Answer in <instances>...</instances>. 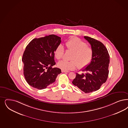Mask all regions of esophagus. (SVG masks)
I'll list each match as a JSON object with an SVG mask.
<instances>
[{
	"instance_id": "esophagus-1",
	"label": "esophagus",
	"mask_w": 128,
	"mask_h": 128,
	"mask_svg": "<svg viewBox=\"0 0 128 128\" xmlns=\"http://www.w3.org/2000/svg\"><path fill=\"white\" fill-rule=\"evenodd\" d=\"M62 72L63 73H68V72H70V71H68L63 70H62Z\"/></svg>"
}]
</instances>
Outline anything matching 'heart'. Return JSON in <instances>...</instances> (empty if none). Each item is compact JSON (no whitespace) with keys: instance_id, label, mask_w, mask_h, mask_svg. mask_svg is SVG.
I'll list each match as a JSON object with an SVG mask.
<instances>
[{"instance_id":"1","label":"heart","mask_w":128,"mask_h":128,"mask_svg":"<svg viewBox=\"0 0 128 128\" xmlns=\"http://www.w3.org/2000/svg\"><path fill=\"white\" fill-rule=\"evenodd\" d=\"M68 50L73 52L71 55V61L62 60L58 62V66L63 70H74L78 66L80 69L84 68L91 62L93 56V49L86 45L83 40L76 37H73L66 42ZM65 52L64 46L60 44L55 48L54 56L57 60L63 58Z\"/></svg>"}]
</instances>
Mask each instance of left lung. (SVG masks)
I'll return each mask as SVG.
<instances>
[{
  "label": "left lung",
  "instance_id": "obj_1",
  "mask_svg": "<svg viewBox=\"0 0 128 128\" xmlns=\"http://www.w3.org/2000/svg\"><path fill=\"white\" fill-rule=\"evenodd\" d=\"M93 49L91 62L82 70L85 73H76L72 83L85 93L96 91L107 80L109 74L110 56L101 42L88 36H84Z\"/></svg>",
  "mask_w": 128,
  "mask_h": 128
}]
</instances>
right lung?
<instances>
[{
    "instance_id": "obj_1",
    "label": "right lung",
    "mask_w": 128,
    "mask_h": 128,
    "mask_svg": "<svg viewBox=\"0 0 128 128\" xmlns=\"http://www.w3.org/2000/svg\"><path fill=\"white\" fill-rule=\"evenodd\" d=\"M61 42V38L54 34L34 39L24 52V75L31 86L44 89L54 83L61 70L55 65L54 51Z\"/></svg>"
}]
</instances>
